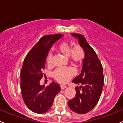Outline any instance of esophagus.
I'll use <instances>...</instances> for the list:
<instances>
[{
	"label": "esophagus",
	"instance_id": "1",
	"mask_svg": "<svg viewBox=\"0 0 123 123\" xmlns=\"http://www.w3.org/2000/svg\"><path fill=\"white\" fill-rule=\"evenodd\" d=\"M60 87H61V89H65V88H67L66 86H64V85H61Z\"/></svg>",
	"mask_w": 123,
	"mask_h": 123
}]
</instances>
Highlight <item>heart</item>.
<instances>
[{"label":"heart","mask_w":123,"mask_h":123,"mask_svg":"<svg viewBox=\"0 0 123 123\" xmlns=\"http://www.w3.org/2000/svg\"><path fill=\"white\" fill-rule=\"evenodd\" d=\"M57 51L65 57H68V59L71 64L74 65H79L82 64L85 57V52L83 47L80 45H76L71 47V44L66 41H63L59 44L57 47ZM52 54L47 55L46 61L48 65H51ZM75 71L71 68H58L53 73V76L58 82L65 83L67 82L74 75Z\"/></svg>","instance_id":"b5f03b06"}]
</instances>
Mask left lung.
<instances>
[{"label": "left lung", "mask_w": 123, "mask_h": 123, "mask_svg": "<svg viewBox=\"0 0 123 123\" xmlns=\"http://www.w3.org/2000/svg\"><path fill=\"white\" fill-rule=\"evenodd\" d=\"M72 35L77 38L80 46L85 52V57L80 74L72 81L81 86L75 88L76 96L68 102V105L74 112L85 114L93 109L100 99L104 84L103 67L95 51L83 35L73 33Z\"/></svg>", "instance_id": "left-lung-1"}]
</instances>
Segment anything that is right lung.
I'll return each mask as SVG.
<instances>
[{
  "mask_svg": "<svg viewBox=\"0 0 123 123\" xmlns=\"http://www.w3.org/2000/svg\"><path fill=\"white\" fill-rule=\"evenodd\" d=\"M64 36L62 34L44 35L29 51L24 59L20 73V88L24 102L37 114L50 109L56 95L61 91L59 84L52 81L47 86L41 85L46 58L52 45Z\"/></svg>",
  "mask_w": 123,
  "mask_h": 123,
  "instance_id": "right-lung-1",
  "label": "right lung"
}]
</instances>
